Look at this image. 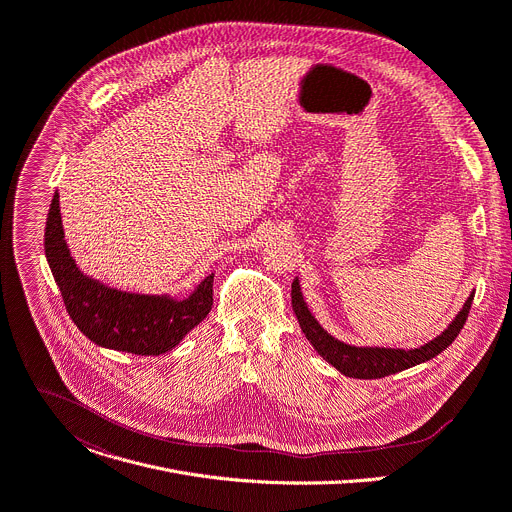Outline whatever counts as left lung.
<instances>
[{
  "instance_id": "1",
  "label": "left lung",
  "mask_w": 512,
  "mask_h": 512,
  "mask_svg": "<svg viewBox=\"0 0 512 512\" xmlns=\"http://www.w3.org/2000/svg\"><path fill=\"white\" fill-rule=\"evenodd\" d=\"M474 292L470 298L463 304V308L457 312V316L449 322V327L435 337L433 341L425 343L423 347L416 349H392V347H357L343 343L335 339L331 333L324 331L320 327V322L314 318L310 308L306 306V300L300 290V280L292 282V308L294 314L300 322V329L314 347V351L327 359L335 369H339L343 376L347 378H357V380H376V378H386L392 374H398L402 369L414 367L418 363H425L433 357H437L441 351H445L459 331L466 324L468 312L472 308Z\"/></svg>"
}]
</instances>
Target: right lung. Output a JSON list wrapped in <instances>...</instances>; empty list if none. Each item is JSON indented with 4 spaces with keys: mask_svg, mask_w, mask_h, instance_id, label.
I'll list each match as a JSON object with an SVG mask.
<instances>
[{
    "mask_svg": "<svg viewBox=\"0 0 512 512\" xmlns=\"http://www.w3.org/2000/svg\"><path fill=\"white\" fill-rule=\"evenodd\" d=\"M44 253L77 329L106 349L134 355L167 353L198 327L212 308L214 273L185 298L122 292L85 275L65 241L59 194L53 196L46 216Z\"/></svg>",
    "mask_w": 512,
    "mask_h": 512,
    "instance_id": "obj_1",
    "label": "right lung"
}]
</instances>
